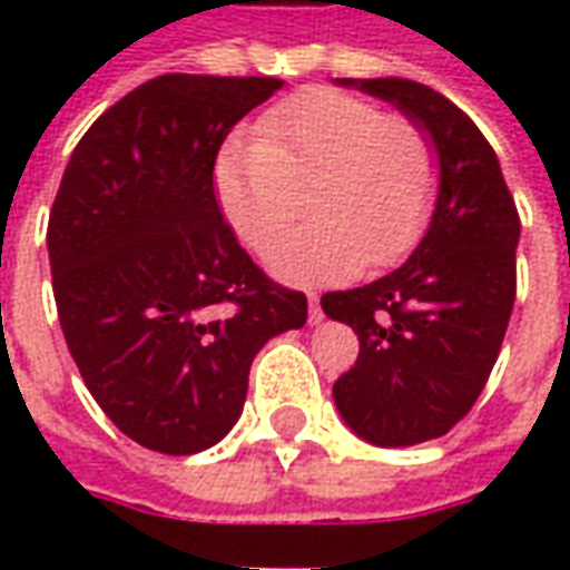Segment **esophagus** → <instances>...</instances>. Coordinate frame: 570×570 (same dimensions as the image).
<instances>
[{"label":"esophagus","mask_w":570,"mask_h":570,"mask_svg":"<svg viewBox=\"0 0 570 570\" xmlns=\"http://www.w3.org/2000/svg\"><path fill=\"white\" fill-rule=\"evenodd\" d=\"M308 321L314 323V326H317V323L323 321V311H321V298L314 296V293H311L308 296Z\"/></svg>","instance_id":"34e87169"}]
</instances>
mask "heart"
Returning a JSON list of instances; mask_svg holds the SVG:
<instances>
[{
  "mask_svg": "<svg viewBox=\"0 0 570 570\" xmlns=\"http://www.w3.org/2000/svg\"><path fill=\"white\" fill-rule=\"evenodd\" d=\"M216 195L244 244L265 249L296 213L298 186L317 223L268 253L286 284H323L357 268H384L428 225L436 164L419 128L354 94L311 88L237 134L216 155Z\"/></svg>",
  "mask_w": 570,
  "mask_h": 570,
  "instance_id": "heart-1",
  "label": "heart"
}]
</instances>
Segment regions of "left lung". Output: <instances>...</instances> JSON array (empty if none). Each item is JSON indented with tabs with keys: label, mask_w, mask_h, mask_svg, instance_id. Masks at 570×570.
<instances>
[{
	"label": "left lung",
	"mask_w": 570,
	"mask_h": 570,
	"mask_svg": "<svg viewBox=\"0 0 570 570\" xmlns=\"http://www.w3.org/2000/svg\"><path fill=\"white\" fill-rule=\"evenodd\" d=\"M396 106L436 155V200L396 272L321 298L360 357L333 384L360 440L406 449L464 419L489 382L515 302L519 213L482 130L442 94L409 79H335Z\"/></svg>",
	"instance_id": "1"
}]
</instances>
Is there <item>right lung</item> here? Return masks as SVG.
<instances>
[{
    "label": "right lung",
    "instance_id": "obj_1",
    "mask_svg": "<svg viewBox=\"0 0 570 570\" xmlns=\"http://www.w3.org/2000/svg\"><path fill=\"white\" fill-rule=\"evenodd\" d=\"M284 81L170 72L134 88L69 155L48 219L57 314L88 391L151 452L198 454L244 412L262 345L308 321L223 219L213 164Z\"/></svg>",
    "mask_w": 570,
    "mask_h": 570
}]
</instances>
